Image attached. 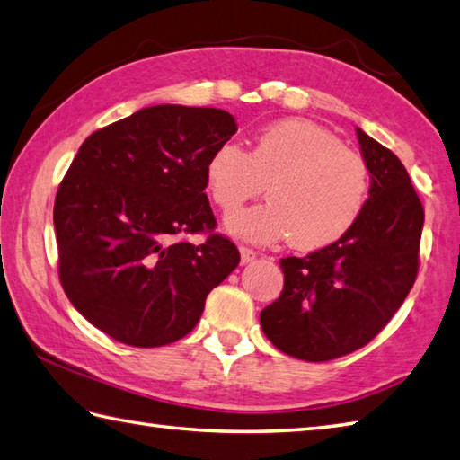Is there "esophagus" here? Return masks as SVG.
Returning <instances> with one entry per match:
<instances>
[{
    "label": "esophagus",
    "mask_w": 460,
    "mask_h": 460,
    "mask_svg": "<svg viewBox=\"0 0 460 460\" xmlns=\"http://www.w3.org/2000/svg\"><path fill=\"white\" fill-rule=\"evenodd\" d=\"M256 250H252V248H248V246H240V260H242V264H250L252 260H256Z\"/></svg>",
    "instance_id": "esophagus-1"
}]
</instances>
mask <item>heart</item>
<instances>
[{
	"mask_svg": "<svg viewBox=\"0 0 460 460\" xmlns=\"http://www.w3.org/2000/svg\"><path fill=\"white\" fill-rule=\"evenodd\" d=\"M206 190L224 214L264 190L268 202L228 220V230L252 242L289 238L297 250L341 240L367 208L371 172L365 158L332 130L307 119H282L254 137L252 151L226 140L204 166Z\"/></svg>",
	"mask_w": 460,
	"mask_h": 460,
	"instance_id": "heart-1",
	"label": "heart"
}]
</instances>
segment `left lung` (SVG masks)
<instances>
[{"label":"left lung","instance_id":"8db88e82","mask_svg":"<svg viewBox=\"0 0 460 460\" xmlns=\"http://www.w3.org/2000/svg\"><path fill=\"white\" fill-rule=\"evenodd\" d=\"M371 172L359 222L332 246L279 260L284 289L260 314L268 340L304 361H330L367 345L405 302L419 271L425 210L405 166L358 128Z\"/></svg>","mask_w":460,"mask_h":460}]
</instances>
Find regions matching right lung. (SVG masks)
I'll return each mask as SVG.
<instances>
[{"instance_id": "add662e5", "label": "right lung", "mask_w": 460, "mask_h": 460, "mask_svg": "<svg viewBox=\"0 0 460 460\" xmlns=\"http://www.w3.org/2000/svg\"><path fill=\"white\" fill-rule=\"evenodd\" d=\"M236 130L222 109L155 105L95 130L73 158L53 206L59 279L75 309L112 340H181L238 266L204 192L206 161ZM190 233L207 240L192 244Z\"/></svg>"}]
</instances>
